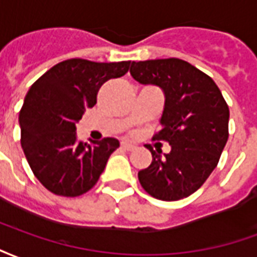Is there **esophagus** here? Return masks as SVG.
I'll use <instances>...</instances> for the list:
<instances>
[{"instance_id":"1","label":"esophagus","mask_w":257,"mask_h":257,"mask_svg":"<svg viewBox=\"0 0 257 257\" xmlns=\"http://www.w3.org/2000/svg\"><path fill=\"white\" fill-rule=\"evenodd\" d=\"M121 147L125 149V150H134L136 146L132 145V143H129V142H122V143H121Z\"/></svg>"}]
</instances>
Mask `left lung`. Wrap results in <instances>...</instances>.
I'll list each match as a JSON object with an SVG mask.
<instances>
[{"instance_id": "8db88e82", "label": "left lung", "mask_w": 257, "mask_h": 257, "mask_svg": "<svg viewBox=\"0 0 257 257\" xmlns=\"http://www.w3.org/2000/svg\"><path fill=\"white\" fill-rule=\"evenodd\" d=\"M131 75L142 85L160 86L165 96L161 129L171 151H151L153 161L138 173L142 187L161 201L189 197L215 169L228 139V106L209 75L182 59L132 62Z\"/></svg>"}]
</instances>
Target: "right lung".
<instances>
[{
  "label": "right lung",
  "instance_id": "obj_1",
  "mask_svg": "<svg viewBox=\"0 0 257 257\" xmlns=\"http://www.w3.org/2000/svg\"><path fill=\"white\" fill-rule=\"evenodd\" d=\"M129 66L131 62L70 59L30 86L19 112L20 143L33 173L51 193L78 197L97 183L119 142L106 138L84 143L77 138L75 123L95 106L101 85L122 77Z\"/></svg>",
  "mask_w": 257,
  "mask_h": 257
}]
</instances>
